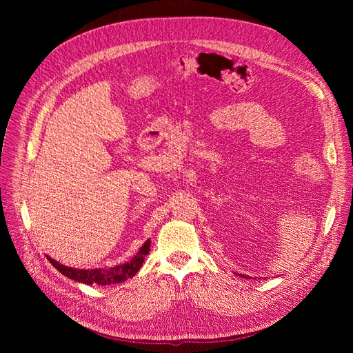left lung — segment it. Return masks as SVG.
<instances>
[{"mask_svg": "<svg viewBox=\"0 0 353 353\" xmlns=\"http://www.w3.org/2000/svg\"><path fill=\"white\" fill-rule=\"evenodd\" d=\"M240 276H243V279H248V275H243V274H239Z\"/></svg>", "mask_w": 353, "mask_h": 353, "instance_id": "8db88e82", "label": "left lung"}]
</instances>
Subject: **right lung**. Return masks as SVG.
Masks as SVG:
<instances>
[{
  "mask_svg": "<svg viewBox=\"0 0 353 353\" xmlns=\"http://www.w3.org/2000/svg\"><path fill=\"white\" fill-rule=\"evenodd\" d=\"M148 252H150V240H147L143 244L140 252H138L130 262L122 263V265H116V266H113V268H95V270L69 268V266L59 263L57 261L50 258V256H47V259L57 271H60L63 275L68 276V279H70V280L83 283V284L110 285V284L123 283L128 279H132V276L138 272V270L141 268L145 254H148Z\"/></svg>",
  "mask_w": 353,
  "mask_h": 353,
  "instance_id": "obj_1",
  "label": "right lung"
}]
</instances>
